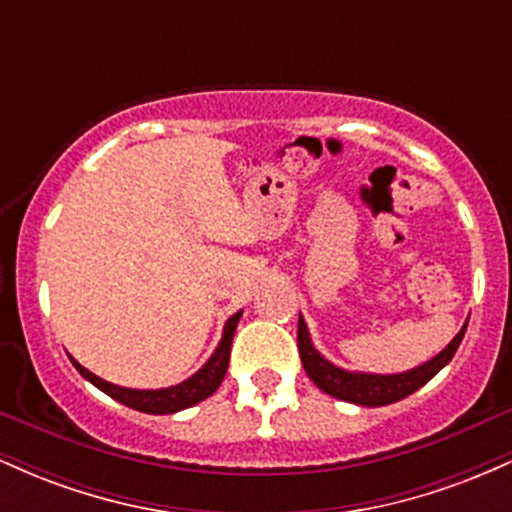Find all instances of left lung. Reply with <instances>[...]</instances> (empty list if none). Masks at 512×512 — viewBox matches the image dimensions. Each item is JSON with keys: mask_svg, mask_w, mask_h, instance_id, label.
Wrapping results in <instances>:
<instances>
[{"mask_svg": "<svg viewBox=\"0 0 512 512\" xmlns=\"http://www.w3.org/2000/svg\"><path fill=\"white\" fill-rule=\"evenodd\" d=\"M464 330H467V322H464V327L457 332V337L452 339L438 356L421 363L419 368H411L407 373L397 375L349 373V370L332 366L327 358L317 354L313 342H310V334L303 317H298V351H301L305 373H308V378L313 380L322 392H327V395L337 399H344V402L361 404V407H385V404H395L399 399L409 397L411 392L424 387L440 368L448 366L450 358L455 356L457 346L462 342Z\"/></svg>", "mask_w": 512, "mask_h": 512, "instance_id": "obj_1", "label": "left lung"}]
</instances>
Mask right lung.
<instances>
[{
	"instance_id": "obj_1",
	"label": "right lung",
	"mask_w": 512,
	"mask_h": 512,
	"mask_svg": "<svg viewBox=\"0 0 512 512\" xmlns=\"http://www.w3.org/2000/svg\"><path fill=\"white\" fill-rule=\"evenodd\" d=\"M240 315H243V310H238L236 315L228 317L226 327H223V337H221L219 346H216V351L211 354L209 361L204 363V366L199 368L192 378H187L185 383H180V385L163 387V390H129V387L113 385V383H108V380L98 378V375H93L91 370H86L81 363H76L74 358H72V363H74V368L84 375L88 383H93L98 390H103L105 395L113 397L115 402L125 404V407H129V409L144 411V414H175V411L195 407V404L202 402V399L211 397L216 390H219L223 375H226V370H228L231 342H233V334H236Z\"/></svg>"
}]
</instances>
